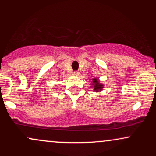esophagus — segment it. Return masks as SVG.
<instances>
[{
  "label": "esophagus",
  "instance_id": "esophagus-1",
  "mask_svg": "<svg viewBox=\"0 0 156 156\" xmlns=\"http://www.w3.org/2000/svg\"><path fill=\"white\" fill-rule=\"evenodd\" d=\"M78 75H79V72H78V71H74V72H73V76H78Z\"/></svg>",
  "mask_w": 156,
  "mask_h": 156
}]
</instances>
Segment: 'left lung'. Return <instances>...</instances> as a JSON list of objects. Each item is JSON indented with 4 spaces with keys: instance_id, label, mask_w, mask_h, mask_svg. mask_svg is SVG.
Returning <instances> with one entry per match:
<instances>
[{
    "instance_id": "obj_1",
    "label": "left lung",
    "mask_w": 156,
    "mask_h": 156,
    "mask_svg": "<svg viewBox=\"0 0 156 156\" xmlns=\"http://www.w3.org/2000/svg\"><path fill=\"white\" fill-rule=\"evenodd\" d=\"M93 83H94V91L95 92H98V91H101L103 88V85L102 83H100L98 81V78H93Z\"/></svg>"
}]
</instances>
